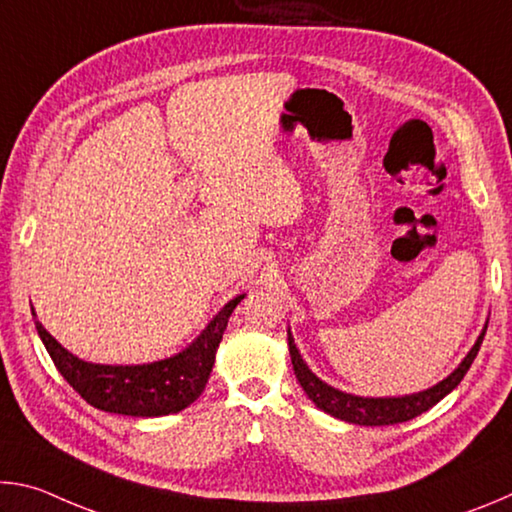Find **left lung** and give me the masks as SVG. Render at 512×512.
Segmentation results:
<instances>
[{"label":"left lung","instance_id":"obj_1","mask_svg":"<svg viewBox=\"0 0 512 512\" xmlns=\"http://www.w3.org/2000/svg\"><path fill=\"white\" fill-rule=\"evenodd\" d=\"M485 329H488V325H485ZM483 336L485 332H481L470 354H467L461 366H458L447 379L429 388V391L404 395V397H357V395L336 391V388L327 386L325 381H320L314 372L305 366V361L300 359V352L296 350V343H293L291 336H289V352H291V363H293V370H296L300 386L305 388L307 397L318 406L320 411H325L345 422L363 424V427H384V424H400L406 420H413L415 415L429 411L431 406L443 400L447 393H452L454 388L461 384L465 372L470 370L476 354H479Z\"/></svg>","mask_w":512,"mask_h":512}]
</instances>
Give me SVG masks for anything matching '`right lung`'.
Here are the masks:
<instances>
[{
  "instance_id": "obj_1",
  "label": "right lung",
  "mask_w": 512,
  "mask_h": 512,
  "mask_svg": "<svg viewBox=\"0 0 512 512\" xmlns=\"http://www.w3.org/2000/svg\"><path fill=\"white\" fill-rule=\"evenodd\" d=\"M241 300L244 296L230 300L187 350L146 366H99L81 361L67 352L40 320H36V329L60 375L94 409L135 418H158L187 409L203 393L223 329L228 327V318Z\"/></svg>"
}]
</instances>
